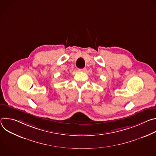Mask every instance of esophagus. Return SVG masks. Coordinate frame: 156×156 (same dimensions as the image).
Wrapping results in <instances>:
<instances>
[{
  "mask_svg": "<svg viewBox=\"0 0 156 156\" xmlns=\"http://www.w3.org/2000/svg\"><path fill=\"white\" fill-rule=\"evenodd\" d=\"M79 72H84L86 70V68H83V69H79L78 70Z\"/></svg>",
  "mask_w": 156,
  "mask_h": 156,
  "instance_id": "1",
  "label": "esophagus"
}]
</instances>
